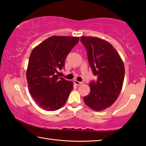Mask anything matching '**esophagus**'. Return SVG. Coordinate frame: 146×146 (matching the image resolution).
<instances>
[{"label": "esophagus", "mask_w": 146, "mask_h": 146, "mask_svg": "<svg viewBox=\"0 0 146 146\" xmlns=\"http://www.w3.org/2000/svg\"><path fill=\"white\" fill-rule=\"evenodd\" d=\"M74 83H75V84H76V86H80L82 84L81 82H78V81H77V80L74 81Z\"/></svg>", "instance_id": "34e87169"}]
</instances>
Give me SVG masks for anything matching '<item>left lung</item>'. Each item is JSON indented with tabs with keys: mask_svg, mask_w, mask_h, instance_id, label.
Wrapping results in <instances>:
<instances>
[{
	"mask_svg": "<svg viewBox=\"0 0 146 146\" xmlns=\"http://www.w3.org/2000/svg\"><path fill=\"white\" fill-rule=\"evenodd\" d=\"M86 47L97 82L90 84V93L84 101L92 110L100 111L110 108L119 96L124 80L123 62L115 48L108 41L95 36L80 37Z\"/></svg>",
	"mask_w": 146,
	"mask_h": 146,
	"instance_id": "left-lung-1",
	"label": "left lung"
}]
</instances>
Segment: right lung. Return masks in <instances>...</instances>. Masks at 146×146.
<instances>
[{
  "mask_svg": "<svg viewBox=\"0 0 146 146\" xmlns=\"http://www.w3.org/2000/svg\"><path fill=\"white\" fill-rule=\"evenodd\" d=\"M78 40V36H52L32 50L26 70L27 82L31 96L43 110L53 111L61 108L73 90V82L57 74Z\"/></svg>",
  "mask_w": 146,
  "mask_h": 146,
  "instance_id": "1",
  "label": "right lung"
}]
</instances>
